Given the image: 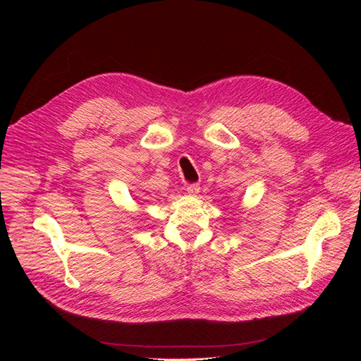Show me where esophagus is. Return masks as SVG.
<instances>
[{
  "mask_svg": "<svg viewBox=\"0 0 361 361\" xmlns=\"http://www.w3.org/2000/svg\"><path fill=\"white\" fill-rule=\"evenodd\" d=\"M200 191V185L199 183H188L187 185V192L191 195H195Z\"/></svg>",
  "mask_w": 361,
  "mask_h": 361,
  "instance_id": "esophagus-1",
  "label": "esophagus"
}]
</instances>
